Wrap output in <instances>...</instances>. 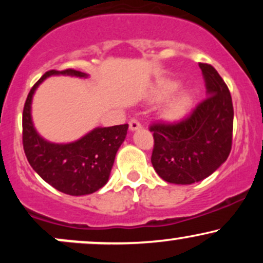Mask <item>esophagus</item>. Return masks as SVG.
<instances>
[{
  "mask_svg": "<svg viewBox=\"0 0 263 263\" xmlns=\"http://www.w3.org/2000/svg\"><path fill=\"white\" fill-rule=\"evenodd\" d=\"M128 125H129V129H131V131H136V129L141 128L140 121H138V120H136V119H132L131 121H129Z\"/></svg>",
  "mask_w": 263,
  "mask_h": 263,
  "instance_id": "1",
  "label": "esophagus"
}]
</instances>
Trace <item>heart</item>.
<instances>
[{
  "label": "heart",
  "mask_w": 263,
  "mask_h": 263,
  "mask_svg": "<svg viewBox=\"0 0 263 263\" xmlns=\"http://www.w3.org/2000/svg\"><path fill=\"white\" fill-rule=\"evenodd\" d=\"M178 89H179V83L178 81H168V83H165L164 85H162L157 90V100H167ZM190 102H192V98H190L188 92L178 93L176 98L172 99L167 104V106L164 107V110H163V117L170 120V121H177V120L182 119L184 115L186 114V111H188Z\"/></svg>",
  "instance_id": "1"
}]
</instances>
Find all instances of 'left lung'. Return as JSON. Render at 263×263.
Here are the masks:
<instances>
[{
  "label": "left lung",
  "instance_id": "obj_1",
  "mask_svg": "<svg viewBox=\"0 0 263 263\" xmlns=\"http://www.w3.org/2000/svg\"><path fill=\"white\" fill-rule=\"evenodd\" d=\"M208 98L177 122H157L153 168L163 180L193 184L213 174L228 159L232 144L234 106L229 87L214 66L199 63Z\"/></svg>",
  "mask_w": 263,
  "mask_h": 263
}]
</instances>
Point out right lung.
<instances>
[{"mask_svg":"<svg viewBox=\"0 0 263 263\" xmlns=\"http://www.w3.org/2000/svg\"><path fill=\"white\" fill-rule=\"evenodd\" d=\"M52 75L87 78L74 69L49 70L33 85L23 108V149L31 167L42 179L69 195H86L107 183L115 157L127 135L128 125L96 127L80 140L70 143H53L41 137L32 121V98L39 84Z\"/></svg>","mask_w":263,"mask_h":263,"instance_id":"right-lung-1","label":"right lung"}]
</instances>
